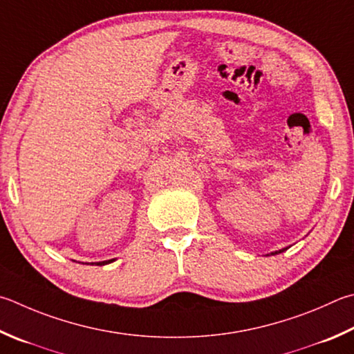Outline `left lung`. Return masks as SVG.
Masks as SVG:
<instances>
[{
	"label": "left lung",
	"instance_id": "1",
	"mask_svg": "<svg viewBox=\"0 0 354 354\" xmlns=\"http://www.w3.org/2000/svg\"><path fill=\"white\" fill-rule=\"evenodd\" d=\"M279 252H283V250H279ZM279 252H272V254H279Z\"/></svg>",
	"mask_w": 354,
	"mask_h": 354
}]
</instances>
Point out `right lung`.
<instances>
[{
  "instance_id": "add662e5",
  "label": "right lung",
  "mask_w": 354,
  "mask_h": 354,
  "mask_svg": "<svg viewBox=\"0 0 354 354\" xmlns=\"http://www.w3.org/2000/svg\"><path fill=\"white\" fill-rule=\"evenodd\" d=\"M114 260H108V261H99V263H93V265H97V266H104V265H108V263H111Z\"/></svg>"
}]
</instances>
